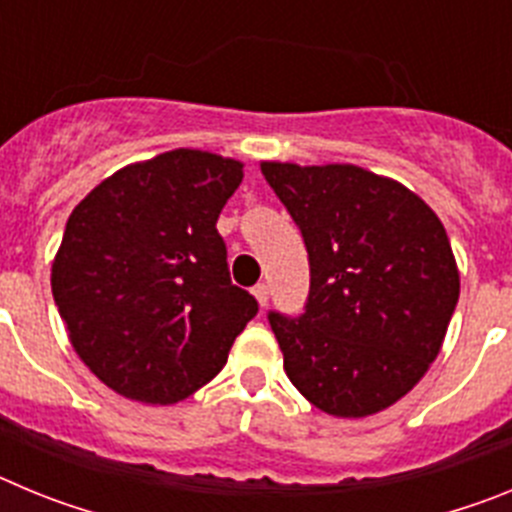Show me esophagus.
<instances>
[{"label": "esophagus", "instance_id": "1", "mask_svg": "<svg viewBox=\"0 0 512 512\" xmlns=\"http://www.w3.org/2000/svg\"><path fill=\"white\" fill-rule=\"evenodd\" d=\"M251 295L256 297V302H259V307L269 305V287H266V284H256V287L251 289Z\"/></svg>", "mask_w": 512, "mask_h": 512}]
</instances>
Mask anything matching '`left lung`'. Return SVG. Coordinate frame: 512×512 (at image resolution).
I'll return each instance as SVG.
<instances>
[{
  "mask_svg": "<svg viewBox=\"0 0 512 512\" xmlns=\"http://www.w3.org/2000/svg\"><path fill=\"white\" fill-rule=\"evenodd\" d=\"M261 174L310 256L305 312L269 315L289 382L333 418L382 413L449 330L459 266L446 228L405 184L361 166L261 161Z\"/></svg>",
  "mask_w": 512,
  "mask_h": 512,
  "instance_id": "8db88e82",
  "label": "left lung"
}]
</instances>
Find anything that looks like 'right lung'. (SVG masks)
<instances>
[{
  "instance_id": "1",
  "label": "right lung",
  "mask_w": 512,
  "mask_h": 512,
  "mask_svg": "<svg viewBox=\"0 0 512 512\" xmlns=\"http://www.w3.org/2000/svg\"><path fill=\"white\" fill-rule=\"evenodd\" d=\"M243 164L174 148L122 166L74 207L51 289L76 356L117 395L174 405L225 366L259 312L230 284L217 217Z\"/></svg>"
}]
</instances>
